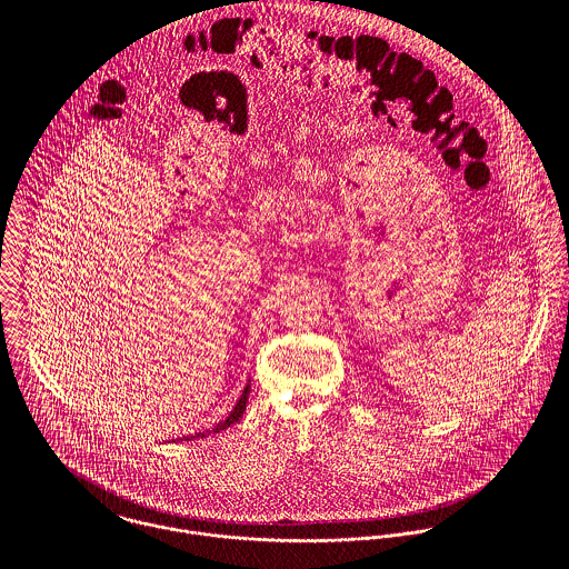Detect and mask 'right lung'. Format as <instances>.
I'll list each match as a JSON object with an SVG mask.
<instances>
[{"mask_svg": "<svg viewBox=\"0 0 569 569\" xmlns=\"http://www.w3.org/2000/svg\"><path fill=\"white\" fill-rule=\"evenodd\" d=\"M247 397H249V386L244 388L243 395H241V399H239V403H237V407L228 413V418L226 420H221L219 425H214L210 431H197V433H192V436H186L183 440H192V438H206L208 433H219V431H223V429H228L230 425H234L241 416H243L244 406H247ZM181 440V438H179Z\"/></svg>", "mask_w": 569, "mask_h": 569, "instance_id": "1", "label": "right lung"}]
</instances>
